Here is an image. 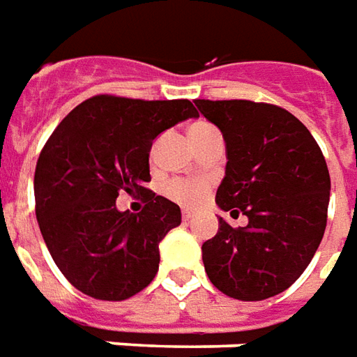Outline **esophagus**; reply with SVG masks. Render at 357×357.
<instances>
[{
    "instance_id": "34e87169",
    "label": "esophagus",
    "mask_w": 357,
    "mask_h": 357,
    "mask_svg": "<svg viewBox=\"0 0 357 357\" xmlns=\"http://www.w3.org/2000/svg\"><path fill=\"white\" fill-rule=\"evenodd\" d=\"M192 217H194V213H192L190 209H183V219H184V221H190Z\"/></svg>"
}]
</instances>
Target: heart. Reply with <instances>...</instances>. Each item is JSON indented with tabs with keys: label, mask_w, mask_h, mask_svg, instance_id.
<instances>
[{
	"label": "heart",
	"mask_w": 357,
	"mask_h": 357,
	"mask_svg": "<svg viewBox=\"0 0 357 357\" xmlns=\"http://www.w3.org/2000/svg\"><path fill=\"white\" fill-rule=\"evenodd\" d=\"M211 132H217V130L211 125H207V123H194L188 128L190 142ZM165 196L176 202V204H181V206L194 207L202 204L204 198L207 196V183L206 181H196V178H178V181H173V183L167 184Z\"/></svg>",
	"instance_id": "b5f03b06"
}]
</instances>
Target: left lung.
I'll list each match as a JSON object with an SVG mask.
<instances>
[{
    "label": "left lung",
    "mask_w": 357,
    "mask_h": 357,
    "mask_svg": "<svg viewBox=\"0 0 357 357\" xmlns=\"http://www.w3.org/2000/svg\"><path fill=\"white\" fill-rule=\"evenodd\" d=\"M223 134L225 178L215 202L248 225L204 242L209 280L223 294L257 302L284 292L305 271L327 227L331 176L312 132L282 107L248 100H196Z\"/></svg>",
    "instance_id": "1"
}]
</instances>
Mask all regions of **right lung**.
<instances>
[{
	"label": "right lung",
	"mask_w": 357,
	"mask_h": 357,
	"mask_svg": "<svg viewBox=\"0 0 357 357\" xmlns=\"http://www.w3.org/2000/svg\"><path fill=\"white\" fill-rule=\"evenodd\" d=\"M198 117L188 100H86L45 142L34 173L36 219L59 271L80 292L119 302L150 284L159 242L181 225V207L144 188L150 150L167 128ZM119 191L140 193V214L119 212Z\"/></svg>",
	"instance_id": "1"
}]
</instances>
